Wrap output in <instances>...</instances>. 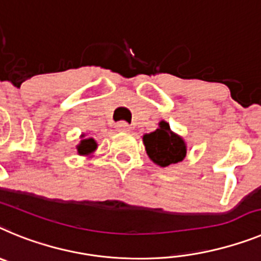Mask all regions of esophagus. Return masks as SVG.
<instances>
[{
    "label": "esophagus",
    "mask_w": 261,
    "mask_h": 261,
    "mask_svg": "<svg viewBox=\"0 0 261 261\" xmlns=\"http://www.w3.org/2000/svg\"><path fill=\"white\" fill-rule=\"evenodd\" d=\"M115 127H117L118 131H122V133H128V131L131 130L130 124H128L127 122H124V121L118 122V123L115 124Z\"/></svg>",
    "instance_id": "esophagus-1"
}]
</instances>
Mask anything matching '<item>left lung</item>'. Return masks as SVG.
Returning a JSON list of instances; mask_svg holds the SVG:
<instances>
[{
    "instance_id": "obj_1",
    "label": "left lung",
    "mask_w": 261,
    "mask_h": 261,
    "mask_svg": "<svg viewBox=\"0 0 261 261\" xmlns=\"http://www.w3.org/2000/svg\"><path fill=\"white\" fill-rule=\"evenodd\" d=\"M143 143L148 158L163 168L182 162L187 156L184 139L174 134L165 121L160 122L153 133L143 135Z\"/></svg>"
}]
</instances>
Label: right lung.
<instances>
[{
    "instance_id": "1",
    "label": "right lung",
    "mask_w": 261,
    "mask_h": 261,
    "mask_svg": "<svg viewBox=\"0 0 261 261\" xmlns=\"http://www.w3.org/2000/svg\"><path fill=\"white\" fill-rule=\"evenodd\" d=\"M96 140L93 138H88V139H81L80 144L77 146V152H79V155H92L96 151Z\"/></svg>"
}]
</instances>
